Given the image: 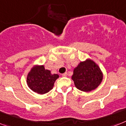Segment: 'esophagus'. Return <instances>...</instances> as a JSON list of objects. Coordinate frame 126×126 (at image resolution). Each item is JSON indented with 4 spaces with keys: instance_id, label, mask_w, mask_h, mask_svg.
<instances>
[{
    "instance_id": "1",
    "label": "esophagus",
    "mask_w": 126,
    "mask_h": 126,
    "mask_svg": "<svg viewBox=\"0 0 126 126\" xmlns=\"http://www.w3.org/2000/svg\"><path fill=\"white\" fill-rule=\"evenodd\" d=\"M66 76H67V73H66V72L62 74V76H63V77H66Z\"/></svg>"
}]
</instances>
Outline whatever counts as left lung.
<instances>
[{
  "label": "left lung",
  "mask_w": 126,
  "mask_h": 126,
  "mask_svg": "<svg viewBox=\"0 0 126 126\" xmlns=\"http://www.w3.org/2000/svg\"><path fill=\"white\" fill-rule=\"evenodd\" d=\"M103 72L98 65L91 59L80 61L74 68L72 79L78 89L83 92L94 90L103 80Z\"/></svg>",
  "instance_id": "1"
}]
</instances>
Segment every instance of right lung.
Wrapping results in <instances>:
<instances>
[{"label": "right lung", "mask_w": 126, "mask_h": 126, "mask_svg": "<svg viewBox=\"0 0 126 126\" xmlns=\"http://www.w3.org/2000/svg\"><path fill=\"white\" fill-rule=\"evenodd\" d=\"M60 77L57 74L45 68L44 65H33L27 74L28 87L35 93L44 94L54 87V83Z\"/></svg>", "instance_id": "right-lung-1"}]
</instances>
